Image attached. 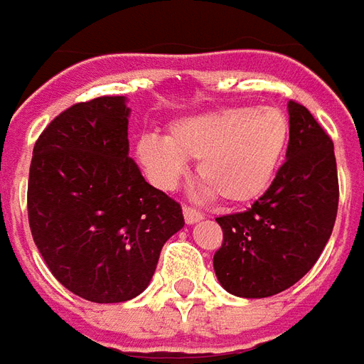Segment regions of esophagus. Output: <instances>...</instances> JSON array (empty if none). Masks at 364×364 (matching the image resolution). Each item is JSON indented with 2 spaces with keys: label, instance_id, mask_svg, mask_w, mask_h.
I'll use <instances>...</instances> for the list:
<instances>
[{
  "label": "esophagus",
  "instance_id": "obj_1",
  "mask_svg": "<svg viewBox=\"0 0 364 364\" xmlns=\"http://www.w3.org/2000/svg\"><path fill=\"white\" fill-rule=\"evenodd\" d=\"M183 216H185V222H187V224H197V222L203 220V213H198L195 208H189V206L183 208Z\"/></svg>",
  "mask_w": 364,
  "mask_h": 364
}]
</instances>
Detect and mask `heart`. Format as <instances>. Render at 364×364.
<instances>
[{"mask_svg":"<svg viewBox=\"0 0 364 364\" xmlns=\"http://www.w3.org/2000/svg\"><path fill=\"white\" fill-rule=\"evenodd\" d=\"M289 140V117L279 107H222L175 120L166 138L140 136L136 159L161 189H173L187 159H197L205 197L250 205L273 185Z\"/></svg>","mask_w":364,"mask_h":364,"instance_id":"obj_1","label":"heart"}]
</instances>
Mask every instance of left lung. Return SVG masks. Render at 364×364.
<instances>
[{"mask_svg": "<svg viewBox=\"0 0 364 364\" xmlns=\"http://www.w3.org/2000/svg\"><path fill=\"white\" fill-rule=\"evenodd\" d=\"M290 140L269 191L245 213L216 222L224 242L214 273L230 294L267 298L304 277L336 224L339 185L333 142L312 112L289 101Z\"/></svg>", "mask_w": 364, "mask_h": 364, "instance_id": "8db88e82", "label": "left lung"}]
</instances>
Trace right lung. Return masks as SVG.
<instances>
[{
    "instance_id": "obj_1",
    "label": "right lung",
    "mask_w": 364,
    "mask_h": 364,
    "mask_svg": "<svg viewBox=\"0 0 364 364\" xmlns=\"http://www.w3.org/2000/svg\"><path fill=\"white\" fill-rule=\"evenodd\" d=\"M127 97H97L44 128L28 171V224L68 290L97 304L150 284L161 247L185 226L179 203L128 158Z\"/></svg>"
}]
</instances>
